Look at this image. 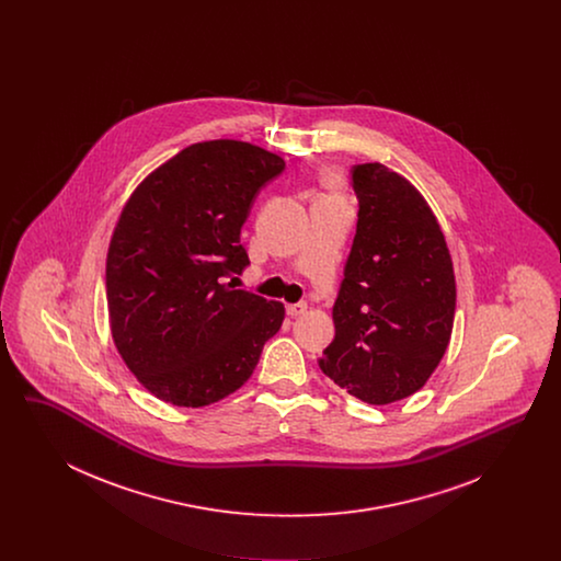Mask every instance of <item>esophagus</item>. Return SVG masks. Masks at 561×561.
Returning <instances> with one entry per match:
<instances>
[{
  "instance_id": "obj_1",
  "label": "esophagus",
  "mask_w": 561,
  "mask_h": 561,
  "mask_svg": "<svg viewBox=\"0 0 561 561\" xmlns=\"http://www.w3.org/2000/svg\"><path fill=\"white\" fill-rule=\"evenodd\" d=\"M286 311H288L290 318H298V316H302V313L307 311V302H294V305H288Z\"/></svg>"
}]
</instances>
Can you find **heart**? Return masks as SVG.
Returning a JSON list of instances; mask_svg holds the SVG:
<instances>
[{"label":"heart","mask_w":561,"mask_h":561,"mask_svg":"<svg viewBox=\"0 0 561 561\" xmlns=\"http://www.w3.org/2000/svg\"><path fill=\"white\" fill-rule=\"evenodd\" d=\"M336 181H339V179H336V174H325V185H328V187H334V185H336Z\"/></svg>","instance_id":"obj_1"}]
</instances>
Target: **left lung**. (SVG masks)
I'll return each instance as SVG.
<instances>
[{"label":"left lung","instance_id":"1","mask_svg":"<svg viewBox=\"0 0 561 561\" xmlns=\"http://www.w3.org/2000/svg\"><path fill=\"white\" fill-rule=\"evenodd\" d=\"M357 231L321 373L357 400L387 405L425 387L453 336L456 282L423 193L373 161L351 170Z\"/></svg>","mask_w":561,"mask_h":561}]
</instances>
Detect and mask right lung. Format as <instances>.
Instances as JSON below:
<instances>
[{"mask_svg":"<svg viewBox=\"0 0 561 561\" xmlns=\"http://www.w3.org/2000/svg\"><path fill=\"white\" fill-rule=\"evenodd\" d=\"M284 165L252 142H195L147 174L122 208L108 241V328L158 400L202 408L231 396L279 330L284 305L236 290L233 279L250 265L241 225Z\"/></svg>","mask_w":561,"mask_h":561,"instance_id":"add662e5","label":"right lung"}]
</instances>
